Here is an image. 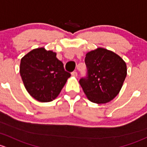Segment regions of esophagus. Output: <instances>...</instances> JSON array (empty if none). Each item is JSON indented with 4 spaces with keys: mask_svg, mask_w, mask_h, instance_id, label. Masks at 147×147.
Here are the masks:
<instances>
[{
    "mask_svg": "<svg viewBox=\"0 0 147 147\" xmlns=\"http://www.w3.org/2000/svg\"><path fill=\"white\" fill-rule=\"evenodd\" d=\"M71 76H74V77H77L78 74H77L76 71H73L71 73Z\"/></svg>",
    "mask_w": 147,
    "mask_h": 147,
    "instance_id": "esophagus-1",
    "label": "esophagus"
}]
</instances>
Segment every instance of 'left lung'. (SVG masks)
<instances>
[{"mask_svg": "<svg viewBox=\"0 0 147 147\" xmlns=\"http://www.w3.org/2000/svg\"><path fill=\"white\" fill-rule=\"evenodd\" d=\"M88 76L79 84L88 99L105 104L118 95L127 76V64L118 54L98 47L86 53Z\"/></svg>", "mask_w": 147, "mask_h": 147, "instance_id": "8db88e82", "label": "left lung"}]
</instances>
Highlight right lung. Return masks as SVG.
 Masks as SVG:
<instances>
[{
	"mask_svg": "<svg viewBox=\"0 0 147 147\" xmlns=\"http://www.w3.org/2000/svg\"><path fill=\"white\" fill-rule=\"evenodd\" d=\"M20 74L29 94L42 102L57 98L71 76L57 53L45 47L32 49L21 59Z\"/></svg>",
	"mask_w": 147,
	"mask_h": 147,
	"instance_id": "obj_1",
	"label": "right lung"
}]
</instances>
